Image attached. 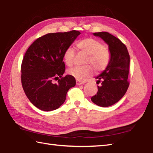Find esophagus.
I'll list each match as a JSON object with an SVG mask.
<instances>
[{
    "instance_id": "obj_1",
    "label": "esophagus",
    "mask_w": 153,
    "mask_h": 153,
    "mask_svg": "<svg viewBox=\"0 0 153 153\" xmlns=\"http://www.w3.org/2000/svg\"><path fill=\"white\" fill-rule=\"evenodd\" d=\"M85 83V81H76V85H82Z\"/></svg>"
}]
</instances>
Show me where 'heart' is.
Listing matches in <instances>:
<instances>
[{"label":"heart","instance_id":"obj_1","mask_svg":"<svg viewBox=\"0 0 153 153\" xmlns=\"http://www.w3.org/2000/svg\"><path fill=\"white\" fill-rule=\"evenodd\" d=\"M79 50L88 55L87 64L94 66L96 70L101 71L105 69L110 60V53L107 48L102 46L100 42L92 38H87L78 42L76 44ZM75 50L68 47L65 53L63 58L66 65L72 66L74 62ZM93 67L91 66H75L70 69L68 73L77 80H83L93 74Z\"/></svg>","mask_w":153,"mask_h":153}]
</instances>
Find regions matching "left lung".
Masks as SVG:
<instances>
[{"mask_svg":"<svg viewBox=\"0 0 153 153\" xmlns=\"http://www.w3.org/2000/svg\"><path fill=\"white\" fill-rule=\"evenodd\" d=\"M93 35L100 37L108 44L110 60L105 69L96 77L97 83H102L91 100L100 107H108L119 102L128 88L130 55L126 45L112 34L100 32Z\"/></svg>","mask_w":153,"mask_h":153,"instance_id":"left-lung-1","label":"left lung"}]
</instances>
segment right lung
<instances>
[{"mask_svg":"<svg viewBox=\"0 0 153 153\" xmlns=\"http://www.w3.org/2000/svg\"><path fill=\"white\" fill-rule=\"evenodd\" d=\"M81 34L79 31L49 33L38 38L28 48L21 65V83L28 100L42 111L58 109L66 93L76 85L75 78L62 77L63 55ZM53 79L58 80L56 84Z\"/></svg>","mask_w":153,"mask_h":153,"instance_id":"obj_1","label":"right lung"}]
</instances>
